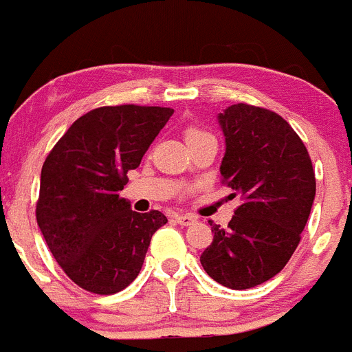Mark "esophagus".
<instances>
[{
	"label": "esophagus",
	"instance_id": "obj_1",
	"mask_svg": "<svg viewBox=\"0 0 352 352\" xmlns=\"http://www.w3.org/2000/svg\"><path fill=\"white\" fill-rule=\"evenodd\" d=\"M175 221L180 226H191V224L196 223V217L189 214H175Z\"/></svg>",
	"mask_w": 352,
	"mask_h": 352
}]
</instances>
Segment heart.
Listing matches in <instances>:
<instances>
[{"mask_svg": "<svg viewBox=\"0 0 352 352\" xmlns=\"http://www.w3.org/2000/svg\"><path fill=\"white\" fill-rule=\"evenodd\" d=\"M198 135H205V133L198 131V129H189V131H188V138H192V137H198Z\"/></svg>", "mask_w": 352, "mask_h": 352, "instance_id": "obj_1", "label": "heart"}]
</instances>
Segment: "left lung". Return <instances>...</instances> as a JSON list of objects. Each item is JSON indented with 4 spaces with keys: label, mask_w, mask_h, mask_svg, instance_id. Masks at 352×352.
Returning <instances> with one entry per match:
<instances>
[{
    "label": "left lung",
    "mask_w": 352,
    "mask_h": 352,
    "mask_svg": "<svg viewBox=\"0 0 352 352\" xmlns=\"http://www.w3.org/2000/svg\"><path fill=\"white\" fill-rule=\"evenodd\" d=\"M217 122L226 142L223 184L242 205L226 230L210 223L214 240L199 261L215 283L249 289L277 275L298 247L316 177L303 142L275 112L239 103Z\"/></svg>",
    "instance_id": "8db88e82"
}]
</instances>
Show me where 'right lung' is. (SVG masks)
<instances>
[{
  "instance_id": "add662e5",
  "label": "right lung",
  "mask_w": 352,
  "mask_h": 352,
  "mask_svg": "<svg viewBox=\"0 0 352 352\" xmlns=\"http://www.w3.org/2000/svg\"><path fill=\"white\" fill-rule=\"evenodd\" d=\"M173 110L101 107L78 117L47 156L36 221L50 252L82 289L113 294L140 274L153 235L168 219L138 214L119 196Z\"/></svg>"
}]
</instances>
